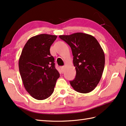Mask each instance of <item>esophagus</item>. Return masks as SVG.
<instances>
[{
	"instance_id": "34e87169",
	"label": "esophagus",
	"mask_w": 126,
	"mask_h": 126,
	"mask_svg": "<svg viewBox=\"0 0 126 126\" xmlns=\"http://www.w3.org/2000/svg\"><path fill=\"white\" fill-rule=\"evenodd\" d=\"M61 70H62V73H63V72L64 71V70H65L64 66H61Z\"/></svg>"
}]
</instances>
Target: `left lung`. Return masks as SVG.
Listing matches in <instances>:
<instances>
[{"mask_svg":"<svg viewBox=\"0 0 126 126\" xmlns=\"http://www.w3.org/2000/svg\"><path fill=\"white\" fill-rule=\"evenodd\" d=\"M59 37L70 47L76 74L70 83L76 92L88 93L95 89L102 75L105 57L101 45L94 37L83 33Z\"/></svg>","mask_w":126,"mask_h":126,"instance_id":"left-lung-1","label":"left lung"}]
</instances>
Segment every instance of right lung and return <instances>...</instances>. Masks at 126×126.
I'll return each mask as SVG.
<instances>
[{
  "label": "right lung",
  "mask_w": 126,
  "mask_h": 126,
  "mask_svg": "<svg viewBox=\"0 0 126 126\" xmlns=\"http://www.w3.org/2000/svg\"><path fill=\"white\" fill-rule=\"evenodd\" d=\"M57 36L41 34L26 42L19 60V69L26 91L34 98L45 100L52 95L60 74L51 55Z\"/></svg>",
  "instance_id": "obj_1"
}]
</instances>
